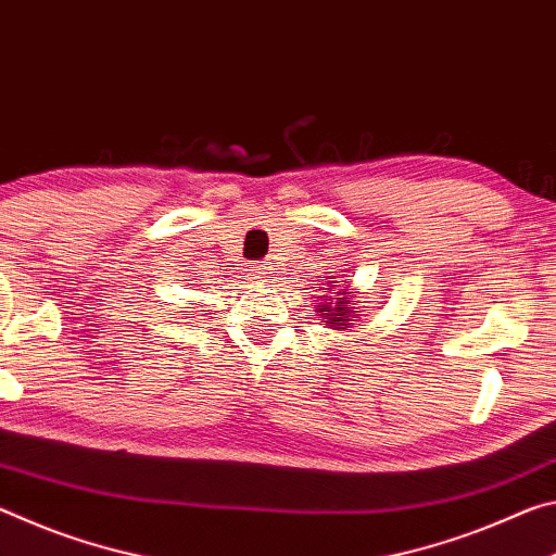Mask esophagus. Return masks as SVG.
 I'll list each match as a JSON object with an SVG mask.
<instances>
[{
	"label": "esophagus",
	"instance_id": "obj_1",
	"mask_svg": "<svg viewBox=\"0 0 556 556\" xmlns=\"http://www.w3.org/2000/svg\"><path fill=\"white\" fill-rule=\"evenodd\" d=\"M253 276H256L258 280H270L273 276H276V268H273L270 263H263V266L253 268Z\"/></svg>",
	"mask_w": 556,
	"mask_h": 556
}]
</instances>
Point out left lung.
<instances>
[{"label": "left lung", "instance_id": "left-lung-1", "mask_svg": "<svg viewBox=\"0 0 556 556\" xmlns=\"http://www.w3.org/2000/svg\"><path fill=\"white\" fill-rule=\"evenodd\" d=\"M334 273V270H332ZM350 280L325 276V283H320V303H315V313H320L323 323L332 330H348L354 323L352 317L359 315L357 307L359 300L350 295Z\"/></svg>", "mask_w": 556, "mask_h": 556}]
</instances>
